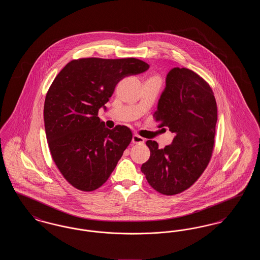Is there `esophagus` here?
<instances>
[{
	"mask_svg": "<svg viewBox=\"0 0 260 260\" xmlns=\"http://www.w3.org/2000/svg\"><path fill=\"white\" fill-rule=\"evenodd\" d=\"M132 141H133V143H135V144H140V143H144L145 139H144L143 137H141V136L134 135Z\"/></svg>",
	"mask_w": 260,
	"mask_h": 260,
	"instance_id": "esophagus-1",
	"label": "esophagus"
}]
</instances>
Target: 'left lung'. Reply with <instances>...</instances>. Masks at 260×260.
Listing matches in <instances>:
<instances>
[{
	"instance_id": "left-lung-1",
	"label": "left lung",
	"mask_w": 260,
	"mask_h": 260,
	"mask_svg": "<svg viewBox=\"0 0 260 260\" xmlns=\"http://www.w3.org/2000/svg\"><path fill=\"white\" fill-rule=\"evenodd\" d=\"M159 127L174 134L172 144L159 148L148 140V161L141 166L149 184L164 195L189 188L204 173L214 143L217 107L209 84L187 68H173L154 114Z\"/></svg>"
}]
</instances>
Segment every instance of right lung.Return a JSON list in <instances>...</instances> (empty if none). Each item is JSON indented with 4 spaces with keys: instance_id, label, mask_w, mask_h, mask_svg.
<instances>
[{
    "instance_id": "1",
    "label": "right lung",
    "mask_w": 260,
    "mask_h": 260,
    "mask_svg": "<svg viewBox=\"0 0 260 260\" xmlns=\"http://www.w3.org/2000/svg\"><path fill=\"white\" fill-rule=\"evenodd\" d=\"M136 58H82L66 64L52 82L44 106L50 154L65 179L82 191H93L109 178L132 141L125 125L109 129L100 108L124 77L148 70Z\"/></svg>"
}]
</instances>
